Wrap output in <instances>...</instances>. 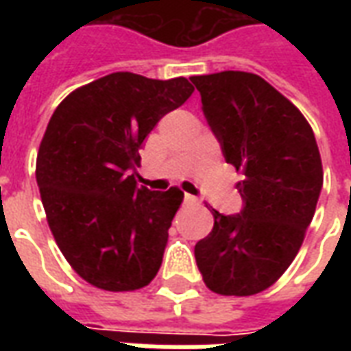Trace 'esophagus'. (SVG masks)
I'll list each match as a JSON object with an SVG mask.
<instances>
[{
    "label": "esophagus",
    "instance_id": "1",
    "mask_svg": "<svg viewBox=\"0 0 351 351\" xmlns=\"http://www.w3.org/2000/svg\"><path fill=\"white\" fill-rule=\"evenodd\" d=\"M186 203H190V205H195V203H199V199L195 197V195H190V193H186Z\"/></svg>",
    "mask_w": 351,
    "mask_h": 351
}]
</instances>
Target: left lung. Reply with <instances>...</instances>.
<instances>
[{
    "instance_id": "1",
    "label": "left lung",
    "mask_w": 351,
    "mask_h": 351,
    "mask_svg": "<svg viewBox=\"0 0 351 351\" xmlns=\"http://www.w3.org/2000/svg\"><path fill=\"white\" fill-rule=\"evenodd\" d=\"M190 80L223 158L244 175L243 210H214L213 231L195 244L199 272L214 293H259L291 265L316 213L324 186L316 137L301 110L254 73Z\"/></svg>"
}]
</instances>
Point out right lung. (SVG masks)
Returning a JSON list of instances; mask_svg holds the SVG:
<instances>
[{
  "mask_svg": "<svg viewBox=\"0 0 351 351\" xmlns=\"http://www.w3.org/2000/svg\"><path fill=\"white\" fill-rule=\"evenodd\" d=\"M193 93L169 80L110 73L77 88L50 118L37 154V186L50 231L75 272L107 291H133L158 274L184 193L138 186V148Z\"/></svg>",
  "mask_w": 351,
  "mask_h": 351,
  "instance_id": "right-lung-1",
  "label": "right lung"
}]
</instances>
